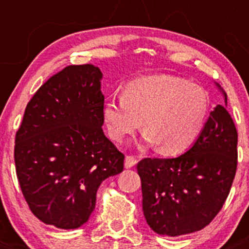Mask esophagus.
<instances>
[{"mask_svg": "<svg viewBox=\"0 0 249 249\" xmlns=\"http://www.w3.org/2000/svg\"><path fill=\"white\" fill-rule=\"evenodd\" d=\"M136 164L137 159L134 155H127V157L125 158V167H126V169H131V167H134Z\"/></svg>", "mask_w": 249, "mask_h": 249, "instance_id": "esophagus-1", "label": "esophagus"}]
</instances>
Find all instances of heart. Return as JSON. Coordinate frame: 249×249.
Returning a JSON list of instances; mask_svg holds the SVG:
<instances>
[{
    "label": "heart",
    "mask_w": 249,
    "mask_h": 249,
    "mask_svg": "<svg viewBox=\"0 0 249 249\" xmlns=\"http://www.w3.org/2000/svg\"><path fill=\"white\" fill-rule=\"evenodd\" d=\"M210 102L201 87L183 78L159 74L127 83L123 95L105 104L102 119L113 141L122 143L142 130L164 155L189 149L201 135Z\"/></svg>",
    "instance_id": "1"
}]
</instances>
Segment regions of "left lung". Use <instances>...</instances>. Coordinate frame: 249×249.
<instances>
[{
  "instance_id": "obj_1",
  "label": "left lung",
  "mask_w": 249,
  "mask_h": 249,
  "mask_svg": "<svg viewBox=\"0 0 249 249\" xmlns=\"http://www.w3.org/2000/svg\"><path fill=\"white\" fill-rule=\"evenodd\" d=\"M236 169L237 130L227 108L218 105L184 154L144 158L137 164L148 225L172 237L207 227L229 195Z\"/></svg>"
}]
</instances>
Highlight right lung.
<instances>
[{
  "label": "right lung",
  "instance_id": "obj_1",
  "mask_svg": "<svg viewBox=\"0 0 249 249\" xmlns=\"http://www.w3.org/2000/svg\"><path fill=\"white\" fill-rule=\"evenodd\" d=\"M101 78L92 65L65 67L32 96L16 135L25 201L39 220L59 229L88 222L101 183L124 170L125 155L102 130Z\"/></svg>",
  "mask_w": 249,
  "mask_h": 249
}]
</instances>
